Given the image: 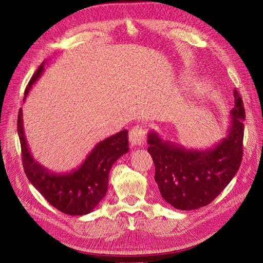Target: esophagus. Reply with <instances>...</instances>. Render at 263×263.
<instances>
[{
	"label": "esophagus",
	"instance_id": "obj_1",
	"mask_svg": "<svg viewBox=\"0 0 263 263\" xmlns=\"http://www.w3.org/2000/svg\"><path fill=\"white\" fill-rule=\"evenodd\" d=\"M146 137V129L144 126L136 125L129 132V141L132 146H141Z\"/></svg>",
	"mask_w": 263,
	"mask_h": 263
}]
</instances>
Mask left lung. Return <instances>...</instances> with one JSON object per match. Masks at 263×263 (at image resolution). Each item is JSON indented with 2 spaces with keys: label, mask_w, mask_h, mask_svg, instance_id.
I'll return each instance as SVG.
<instances>
[{
  "label": "left lung",
  "mask_w": 263,
  "mask_h": 263,
  "mask_svg": "<svg viewBox=\"0 0 263 263\" xmlns=\"http://www.w3.org/2000/svg\"><path fill=\"white\" fill-rule=\"evenodd\" d=\"M227 137L205 150L186 149L148 134V153L156 166L155 181L163 200L174 209L197 210L216 198L236 176L242 160L245 108L234 91Z\"/></svg>",
  "instance_id": "8db88e82"
}]
</instances>
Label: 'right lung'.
<instances>
[{"label": "right lung", "instance_id": "obj_1", "mask_svg": "<svg viewBox=\"0 0 263 263\" xmlns=\"http://www.w3.org/2000/svg\"><path fill=\"white\" fill-rule=\"evenodd\" d=\"M46 63L44 61L31 77L24 101L30 87L43 74ZM17 133L23 166L27 179L53 208L72 216L89 214L97 208L107 192L110 168L129 149L127 137L128 130L124 129L99 142L78 169L66 173H55L46 169L31 156L24 133L22 108L17 117Z\"/></svg>", "mask_w": 263, "mask_h": 263}]
</instances>
